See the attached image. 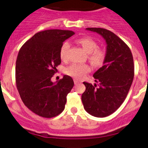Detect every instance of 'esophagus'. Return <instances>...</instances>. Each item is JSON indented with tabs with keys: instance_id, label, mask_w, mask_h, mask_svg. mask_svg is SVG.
<instances>
[{
	"instance_id": "34e87169",
	"label": "esophagus",
	"mask_w": 148,
	"mask_h": 148,
	"mask_svg": "<svg viewBox=\"0 0 148 148\" xmlns=\"http://www.w3.org/2000/svg\"><path fill=\"white\" fill-rule=\"evenodd\" d=\"M74 84H78L79 82H80V81L79 80L77 79H74Z\"/></svg>"
}]
</instances>
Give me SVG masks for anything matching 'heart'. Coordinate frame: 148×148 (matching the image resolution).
Listing matches in <instances>:
<instances>
[{
    "label": "heart",
    "instance_id": "obj_1",
    "mask_svg": "<svg viewBox=\"0 0 148 148\" xmlns=\"http://www.w3.org/2000/svg\"><path fill=\"white\" fill-rule=\"evenodd\" d=\"M83 49L88 53L87 58L94 67H100L104 64L106 58V53L104 49L98 48L97 42L89 37L81 38L77 40ZM70 45L69 42H63L60 48V58L62 61L68 59V52ZM90 71V66L87 64H72L65 70L66 74L76 79H82Z\"/></svg>",
    "mask_w": 148,
    "mask_h": 148
}]
</instances>
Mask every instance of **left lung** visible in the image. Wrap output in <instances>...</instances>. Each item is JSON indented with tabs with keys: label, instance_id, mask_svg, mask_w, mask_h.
Wrapping results in <instances>:
<instances>
[{
	"label": "left lung",
	"instance_id": "1",
	"mask_svg": "<svg viewBox=\"0 0 148 148\" xmlns=\"http://www.w3.org/2000/svg\"><path fill=\"white\" fill-rule=\"evenodd\" d=\"M87 29L103 36L107 51L104 65L93 74L98 84L84 82L82 101L88 114L103 118L115 112L127 97L134 76V60L128 45L114 32L103 28Z\"/></svg>",
	"mask_w": 148,
	"mask_h": 148
}]
</instances>
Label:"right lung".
Returning <instances> with one entry per match:
<instances>
[{"mask_svg":"<svg viewBox=\"0 0 148 148\" xmlns=\"http://www.w3.org/2000/svg\"><path fill=\"white\" fill-rule=\"evenodd\" d=\"M74 34L63 29L39 32L18 52L16 62L17 90L24 104L40 116L53 118L64 110L74 81L65 75L55 84L51 78L61 64V45Z\"/></svg>","mask_w":148,"mask_h":148,"instance_id":"1","label":"right lung"}]
</instances>
